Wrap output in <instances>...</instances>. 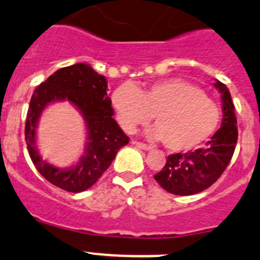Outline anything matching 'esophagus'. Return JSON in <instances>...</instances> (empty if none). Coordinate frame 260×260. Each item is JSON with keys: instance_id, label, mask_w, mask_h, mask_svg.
<instances>
[{"instance_id": "34e87169", "label": "esophagus", "mask_w": 260, "mask_h": 260, "mask_svg": "<svg viewBox=\"0 0 260 260\" xmlns=\"http://www.w3.org/2000/svg\"><path fill=\"white\" fill-rule=\"evenodd\" d=\"M132 144L135 145V146L142 149V150H150V146H149V145H146V144H144V142H140V141H136V140H133Z\"/></svg>"}]
</instances>
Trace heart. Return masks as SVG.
<instances>
[{"instance_id": "b5f03b06", "label": "heart", "mask_w": 260, "mask_h": 260, "mask_svg": "<svg viewBox=\"0 0 260 260\" xmlns=\"http://www.w3.org/2000/svg\"><path fill=\"white\" fill-rule=\"evenodd\" d=\"M111 105L120 127L132 133L154 115L151 137L163 140L172 151H186L209 140L220 124V107L197 85L168 79L139 89L131 83L119 85Z\"/></svg>"}]
</instances>
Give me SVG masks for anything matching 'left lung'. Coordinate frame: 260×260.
<instances>
[{
	"mask_svg": "<svg viewBox=\"0 0 260 260\" xmlns=\"http://www.w3.org/2000/svg\"><path fill=\"white\" fill-rule=\"evenodd\" d=\"M214 85L221 93V127L202 149L167 156L166 166L154 179L168 193L191 196L203 191L221 176L232 159L238 137L235 105L225 84L216 80Z\"/></svg>",
	"mask_w": 260,
	"mask_h": 260,
	"instance_id": "left-lung-1",
	"label": "left lung"
}]
</instances>
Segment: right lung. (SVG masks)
Masks as SVG:
<instances>
[{
    "label": "right lung",
    "mask_w": 260,
    "mask_h": 260,
    "mask_svg": "<svg viewBox=\"0 0 260 260\" xmlns=\"http://www.w3.org/2000/svg\"><path fill=\"white\" fill-rule=\"evenodd\" d=\"M107 90L106 78L86 63L58 70L35 89L25 120V142L35 167L53 185L72 193L86 190L110 167L119 149L129 142V137L113 118L114 109ZM64 99L82 113L88 137L86 153L77 166L58 169L39 156L36 127L39 115L49 103Z\"/></svg>",
    "instance_id": "1"
}]
</instances>
